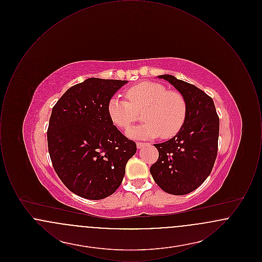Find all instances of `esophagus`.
Instances as JSON below:
<instances>
[{"label": "esophagus", "mask_w": 262, "mask_h": 262, "mask_svg": "<svg viewBox=\"0 0 262 262\" xmlns=\"http://www.w3.org/2000/svg\"><path fill=\"white\" fill-rule=\"evenodd\" d=\"M144 145H146V143L145 142H137V147L139 149V148H141L142 146H144Z\"/></svg>", "instance_id": "esophagus-1"}]
</instances>
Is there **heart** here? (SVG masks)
Here are the masks:
<instances>
[{
  "label": "heart",
  "mask_w": 262,
  "mask_h": 262,
  "mask_svg": "<svg viewBox=\"0 0 262 262\" xmlns=\"http://www.w3.org/2000/svg\"><path fill=\"white\" fill-rule=\"evenodd\" d=\"M125 99L113 96L108 102V114L114 125L126 129L142 112L143 124L135 126L127 135L135 138L158 137L169 139L177 136L185 125L187 104L178 91L157 82H141L125 90Z\"/></svg>",
  "instance_id": "heart-1"
}]
</instances>
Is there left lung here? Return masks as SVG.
Segmentation results:
<instances>
[{
	"instance_id": "obj_1",
	"label": "left lung",
	"mask_w": 262,
	"mask_h": 262,
	"mask_svg": "<svg viewBox=\"0 0 262 262\" xmlns=\"http://www.w3.org/2000/svg\"><path fill=\"white\" fill-rule=\"evenodd\" d=\"M158 77L169 81L185 97L187 114L177 136L154 144L159 157L150 173L164 191L183 195L196 189L211 173L218 151L219 117L211 97L200 88L174 75Z\"/></svg>"
}]
</instances>
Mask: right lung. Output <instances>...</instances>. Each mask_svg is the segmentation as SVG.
I'll list each match as a JSON object with an SVG mask.
<instances>
[{
	"label": "right lung",
	"instance_id": "obj_1",
	"mask_svg": "<svg viewBox=\"0 0 262 262\" xmlns=\"http://www.w3.org/2000/svg\"><path fill=\"white\" fill-rule=\"evenodd\" d=\"M127 81L91 77L69 88L53 107L47 130L54 170L72 192L102 200L121 186L137 152L108 114V102Z\"/></svg>",
	"mask_w": 262,
	"mask_h": 262
}]
</instances>
